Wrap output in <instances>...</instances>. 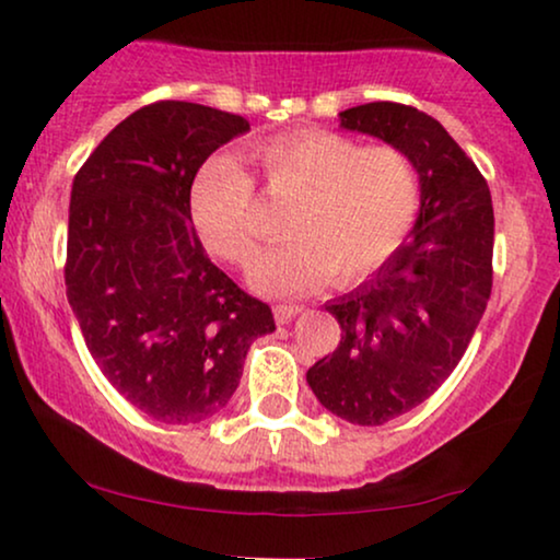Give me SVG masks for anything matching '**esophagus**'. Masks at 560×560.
Masks as SVG:
<instances>
[{
	"mask_svg": "<svg viewBox=\"0 0 560 560\" xmlns=\"http://www.w3.org/2000/svg\"><path fill=\"white\" fill-rule=\"evenodd\" d=\"M301 311H303V305H288V303L275 305V308H272V313H275V320H278L280 326H282V324H288V320H293Z\"/></svg>",
	"mask_w": 560,
	"mask_h": 560,
	"instance_id": "34e87169",
	"label": "esophagus"
}]
</instances>
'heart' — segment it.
Instances as JSON below:
<instances>
[{
	"mask_svg": "<svg viewBox=\"0 0 560 560\" xmlns=\"http://www.w3.org/2000/svg\"><path fill=\"white\" fill-rule=\"evenodd\" d=\"M272 198L290 201L282 229L290 240L262 255L249 282L259 293L298 295L331 275L351 282L377 270L416 224L420 180L397 144L303 129L249 148ZM255 180L229 155L198 167L190 217L213 255L249 265L259 249Z\"/></svg>",
	"mask_w": 560,
	"mask_h": 560,
	"instance_id": "obj_1",
	"label": "heart"
}]
</instances>
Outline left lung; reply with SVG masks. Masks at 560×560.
<instances>
[{
    "mask_svg": "<svg viewBox=\"0 0 560 560\" xmlns=\"http://www.w3.org/2000/svg\"><path fill=\"white\" fill-rule=\"evenodd\" d=\"M339 117L402 148L420 178L410 240L370 280L326 303L341 341L305 374L334 416L382 425L425 402L462 362L492 293L494 211L485 175L425 112L372 102Z\"/></svg>",
    "mask_w": 560,
    "mask_h": 560,
    "instance_id": "obj_1",
    "label": "left lung"
}]
</instances>
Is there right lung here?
Masks as SVG:
<instances>
[{"instance_id": "1", "label": "right lung", "mask_w": 560, "mask_h": 560, "mask_svg": "<svg viewBox=\"0 0 560 560\" xmlns=\"http://www.w3.org/2000/svg\"><path fill=\"white\" fill-rule=\"evenodd\" d=\"M240 114L155 102L119 121L73 178L66 295L83 341L117 393L173 425L201 423L240 387L270 305L206 255L190 186Z\"/></svg>"}]
</instances>
